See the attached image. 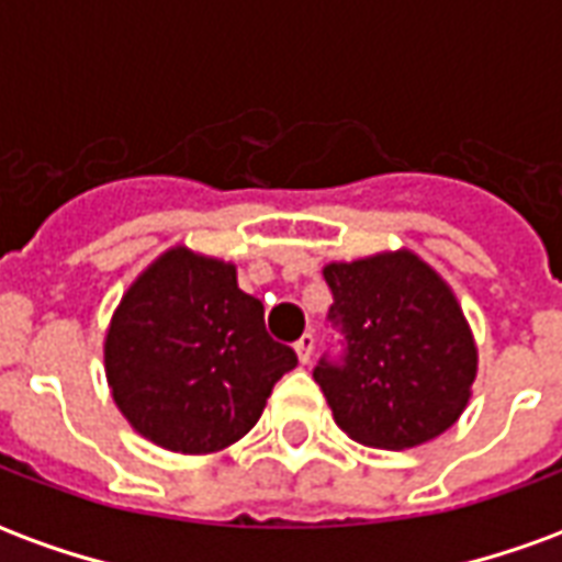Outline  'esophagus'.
Segmentation results:
<instances>
[{"label": "esophagus", "instance_id": "esophagus-1", "mask_svg": "<svg viewBox=\"0 0 562 562\" xmlns=\"http://www.w3.org/2000/svg\"><path fill=\"white\" fill-rule=\"evenodd\" d=\"M313 346H316V342H313V334H304L301 340L294 342V352H297V361H301V364H310V358H313Z\"/></svg>", "mask_w": 562, "mask_h": 562}]
</instances>
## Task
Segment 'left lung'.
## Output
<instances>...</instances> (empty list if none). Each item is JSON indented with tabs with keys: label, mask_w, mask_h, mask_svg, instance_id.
Segmentation results:
<instances>
[{
	"label": "left lung",
	"mask_w": 562,
	"mask_h": 562,
	"mask_svg": "<svg viewBox=\"0 0 562 562\" xmlns=\"http://www.w3.org/2000/svg\"><path fill=\"white\" fill-rule=\"evenodd\" d=\"M346 334L340 364L313 370L334 422L355 442L403 451L458 422L472 397L479 349L458 297L413 249L322 268Z\"/></svg>",
	"instance_id": "obj_1"
}]
</instances>
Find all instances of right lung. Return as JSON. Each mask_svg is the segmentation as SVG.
Listing matches in <instances>:
<instances>
[{
  "label": "right lung",
  "mask_w": 562,
  "mask_h": 562,
  "mask_svg": "<svg viewBox=\"0 0 562 562\" xmlns=\"http://www.w3.org/2000/svg\"><path fill=\"white\" fill-rule=\"evenodd\" d=\"M297 355L270 340L265 306L237 268L171 246L140 270L104 334L114 403L144 439L177 454H216L244 439Z\"/></svg>",
  "instance_id": "obj_1"
}]
</instances>
